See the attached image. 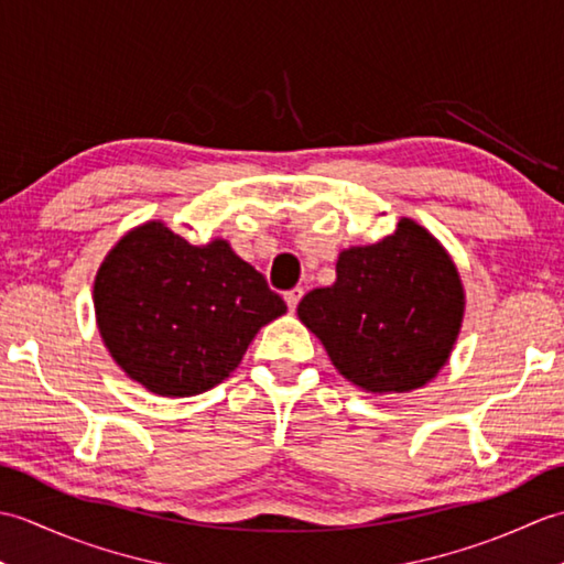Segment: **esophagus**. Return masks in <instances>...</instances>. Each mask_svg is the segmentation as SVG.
Returning <instances> with one entry per match:
<instances>
[{
    "instance_id": "obj_1",
    "label": "esophagus",
    "mask_w": 564,
    "mask_h": 564,
    "mask_svg": "<svg viewBox=\"0 0 564 564\" xmlns=\"http://www.w3.org/2000/svg\"><path fill=\"white\" fill-rule=\"evenodd\" d=\"M283 297H285V305H289L291 313H295V307H297V303H301V297H303V289H293V291L285 293Z\"/></svg>"
}]
</instances>
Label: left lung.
I'll return each mask as SVG.
<instances>
[{
	"instance_id": "left-lung-1",
	"label": "left lung",
	"mask_w": 564,
	"mask_h": 564,
	"mask_svg": "<svg viewBox=\"0 0 564 564\" xmlns=\"http://www.w3.org/2000/svg\"><path fill=\"white\" fill-rule=\"evenodd\" d=\"M463 315L458 267L412 218L376 245L344 249L337 281L297 305L334 368L370 394L412 392L434 380L458 341Z\"/></svg>"
}]
</instances>
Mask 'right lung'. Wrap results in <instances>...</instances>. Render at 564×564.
Wrapping results in <instances>:
<instances>
[{
	"label": "right lung",
	"mask_w": 564,
	"mask_h": 564,
	"mask_svg": "<svg viewBox=\"0 0 564 564\" xmlns=\"http://www.w3.org/2000/svg\"><path fill=\"white\" fill-rule=\"evenodd\" d=\"M285 310L227 239L191 245L162 220L128 230L94 279L104 346L130 380L160 398L218 386Z\"/></svg>",
	"instance_id": "add662e5"
}]
</instances>
